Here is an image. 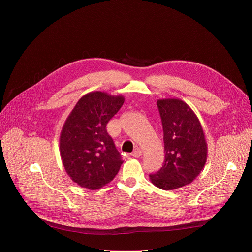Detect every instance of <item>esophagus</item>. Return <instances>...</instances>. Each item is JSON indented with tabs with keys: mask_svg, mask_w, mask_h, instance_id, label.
<instances>
[{
	"mask_svg": "<svg viewBox=\"0 0 252 252\" xmlns=\"http://www.w3.org/2000/svg\"><path fill=\"white\" fill-rule=\"evenodd\" d=\"M131 156H132V157H134V158H138V157H140V156H141V150H140L139 148H136V149L132 152Z\"/></svg>",
	"mask_w": 252,
	"mask_h": 252,
	"instance_id": "esophagus-1",
	"label": "esophagus"
}]
</instances>
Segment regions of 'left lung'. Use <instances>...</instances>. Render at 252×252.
<instances>
[{"label": "left lung", "mask_w": 252, "mask_h": 252, "mask_svg": "<svg viewBox=\"0 0 252 252\" xmlns=\"http://www.w3.org/2000/svg\"><path fill=\"white\" fill-rule=\"evenodd\" d=\"M161 118L164 162L150 179L158 189L172 190L191 184L207 159V143L200 122L190 106L179 98L157 101Z\"/></svg>", "instance_id": "1"}]
</instances>
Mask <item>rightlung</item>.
<instances>
[{
  "mask_svg": "<svg viewBox=\"0 0 252 252\" xmlns=\"http://www.w3.org/2000/svg\"><path fill=\"white\" fill-rule=\"evenodd\" d=\"M125 101L121 94L91 92L66 118L60 135V154L71 181L95 190L111 183L123 163L106 125Z\"/></svg>",
  "mask_w": 252,
  "mask_h": 252,
  "instance_id": "obj_1",
  "label": "right lung"
}]
</instances>
